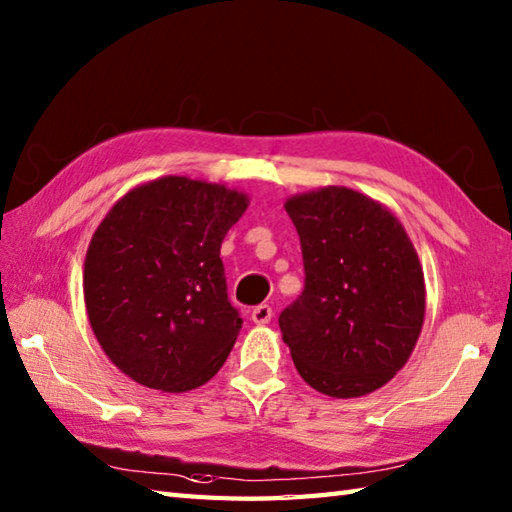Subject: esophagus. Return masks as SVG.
I'll return each mask as SVG.
<instances>
[{"label":"esophagus","mask_w":512,"mask_h":512,"mask_svg":"<svg viewBox=\"0 0 512 512\" xmlns=\"http://www.w3.org/2000/svg\"><path fill=\"white\" fill-rule=\"evenodd\" d=\"M250 317H253V321L257 325H266L270 319H273V308H270L268 303H262V306H257L253 310V314H250Z\"/></svg>","instance_id":"obj_1"}]
</instances>
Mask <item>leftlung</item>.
Returning <instances> with one entry per match:
<instances>
[{"label":"left lung","mask_w":512,"mask_h":512,"mask_svg":"<svg viewBox=\"0 0 512 512\" xmlns=\"http://www.w3.org/2000/svg\"><path fill=\"white\" fill-rule=\"evenodd\" d=\"M303 255L301 295L279 314L297 372L356 398L407 363L424 321V277L405 228L367 195L325 187L286 202Z\"/></svg>","instance_id":"1"}]
</instances>
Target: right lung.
Masks as SVG:
<instances>
[{
    "instance_id": "1",
    "label": "right lung",
    "mask_w": 512,
    "mask_h": 512,
    "mask_svg": "<svg viewBox=\"0 0 512 512\" xmlns=\"http://www.w3.org/2000/svg\"><path fill=\"white\" fill-rule=\"evenodd\" d=\"M248 198L222 184L167 176L129 191L88 248L85 308L103 352L136 383L189 391L233 350L222 239Z\"/></svg>"
}]
</instances>
